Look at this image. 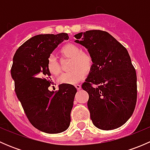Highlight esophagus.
<instances>
[{"mask_svg":"<svg viewBox=\"0 0 150 150\" xmlns=\"http://www.w3.org/2000/svg\"><path fill=\"white\" fill-rule=\"evenodd\" d=\"M75 87H76V88L78 89V91L79 90H81V86L80 84H77V85H75Z\"/></svg>","mask_w":150,"mask_h":150,"instance_id":"34e87169","label":"esophagus"}]
</instances>
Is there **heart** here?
I'll return each mask as SVG.
<instances>
[{
    "mask_svg": "<svg viewBox=\"0 0 150 150\" xmlns=\"http://www.w3.org/2000/svg\"><path fill=\"white\" fill-rule=\"evenodd\" d=\"M60 54L66 58L72 59L70 69L72 72L63 74L59 78L60 83L76 84L84 78L86 72L91 70L93 60L89 53L83 51L81 46L74 43H67L60 49ZM46 67L49 73L52 75H59L62 72L61 67L58 62L52 56L47 60Z\"/></svg>",
    "mask_w": 150,
    "mask_h": 150,
    "instance_id": "heart-1",
    "label": "heart"
}]
</instances>
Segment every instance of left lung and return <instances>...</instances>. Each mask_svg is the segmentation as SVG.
<instances>
[{"label":"left lung","instance_id":"obj_1","mask_svg":"<svg viewBox=\"0 0 150 150\" xmlns=\"http://www.w3.org/2000/svg\"><path fill=\"white\" fill-rule=\"evenodd\" d=\"M86 47L93 65L82 88L88 93L87 104L96 128L113 130L131 117L137 100V78L126 48L103 30L75 35Z\"/></svg>","mask_w":150,"mask_h":150}]
</instances>
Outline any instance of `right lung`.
Instances as JSON below:
<instances>
[{
  "mask_svg": "<svg viewBox=\"0 0 150 150\" xmlns=\"http://www.w3.org/2000/svg\"><path fill=\"white\" fill-rule=\"evenodd\" d=\"M67 33L38 35L19 47L11 69L15 92L30 123L47 134H58L69 126L76 88L63 83L50 91L51 74L47 60L59 44L68 40Z\"/></svg>",
  "mask_w": 150,
  "mask_h": 150,
  "instance_id": "add662e5",
  "label": "right lung"
}]
</instances>
